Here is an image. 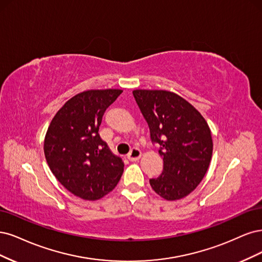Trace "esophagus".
Wrapping results in <instances>:
<instances>
[{
	"label": "esophagus",
	"mask_w": 262,
	"mask_h": 262,
	"mask_svg": "<svg viewBox=\"0 0 262 262\" xmlns=\"http://www.w3.org/2000/svg\"><path fill=\"white\" fill-rule=\"evenodd\" d=\"M140 157H141V151L138 148H133L130 150V152L127 155L129 161H137Z\"/></svg>",
	"instance_id": "34e87169"
}]
</instances>
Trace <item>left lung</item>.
I'll list each match as a JSON object with an SVG mask.
<instances>
[{
  "mask_svg": "<svg viewBox=\"0 0 262 262\" xmlns=\"http://www.w3.org/2000/svg\"><path fill=\"white\" fill-rule=\"evenodd\" d=\"M148 123L152 143L160 145L163 171L150 185L166 200L186 197L204 179L213 143L206 120L190 103L165 90H134Z\"/></svg>",
  "mask_w": 262,
  "mask_h": 262,
  "instance_id": "left-lung-1",
  "label": "left lung"
}]
</instances>
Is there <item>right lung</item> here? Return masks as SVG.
Instances as JSON below:
<instances>
[{"mask_svg":"<svg viewBox=\"0 0 262 262\" xmlns=\"http://www.w3.org/2000/svg\"><path fill=\"white\" fill-rule=\"evenodd\" d=\"M122 90H87L58 110L45 139L50 170L75 196L97 200L115 188L124 171L122 159L101 139L99 127L106 108Z\"/></svg>","mask_w":262,"mask_h":262,"instance_id":"add662e5","label":"right lung"}]
</instances>
